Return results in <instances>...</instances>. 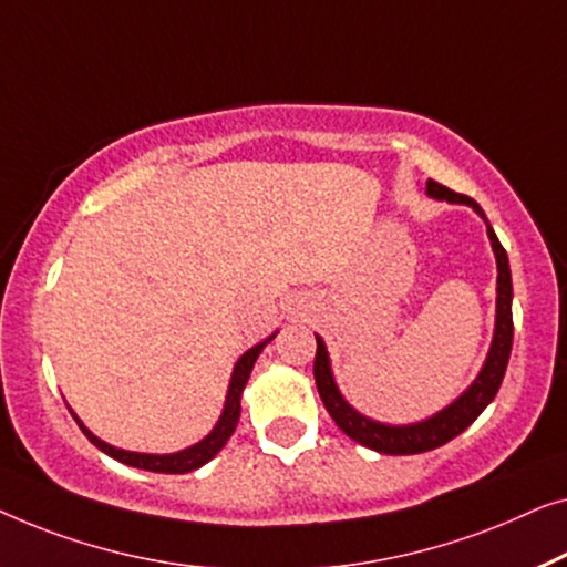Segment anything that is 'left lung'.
I'll return each mask as SVG.
<instances>
[{
	"label": "left lung",
	"instance_id": "1",
	"mask_svg": "<svg viewBox=\"0 0 567 567\" xmlns=\"http://www.w3.org/2000/svg\"><path fill=\"white\" fill-rule=\"evenodd\" d=\"M426 195L434 197V200L473 207V210L485 220V230H488V241H491L493 254H496V269H498L496 329H493V341H491L488 354H485L481 372H477V378L470 382L465 393L454 398L450 405H444V409L436 411L434 416L416 421V424H382V421L367 419L364 413L357 411L354 405L341 395L337 380H333L329 349H326L323 339L316 333L318 349H316L313 374H316L318 395H321L326 411L331 413V419L337 421V426L349 436V440L360 442L362 446H370V450L380 454L429 452L465 432V429L473 424L485 409H488L493 398H496L501 382H504L506 364H508V357H512V344H514L512 267H508L506 249L501 246L496 230L491 228L488 218H485L483 207L477 205L473 197L452 193V189H446L434 179L426 182Z\"/></svg>",
	"mask_w": 567,
	"mask_h": 567
}]
</instances>
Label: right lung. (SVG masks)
<instances>
[{"instance_id": "add662e5", "label": "right lung", "mask_w": 567, "mask_h": 567, "mask_svg": "<svg viewBox=\"0 0 567 567\" xmlns=\"http://www.w3.org/2000/svg\"><path fill=\"white\" fill-rule=\"evenodd\" d=\"M277 337V331L272 337H267L265 341H259V344H254L251 349H246V352L238 357V362L234 364V372H230V382H228V393H226V403H223V411L218 421H215V426L210 429V434L203 436L200 442L193 444V446H185V450L179 452H172V454H148V452H127L121 450V446H113L107 442H102L100 436H94L90 429L82 424V419L76 416L74 411H71V416L76 419L79 429H82L86 440H90L97 450H102L110 457L123 462V465H131V467H138V470H148V473H169V475H182V473H193V470L203 467L205 462H210L215 454H218L226 442L230 440V434L236 432V424H238V416H241V395H244V388L246 382H249V374L254 370V362H257V357L261 354V349H265L269 341Z\"/></svg>"}]
</instances>
